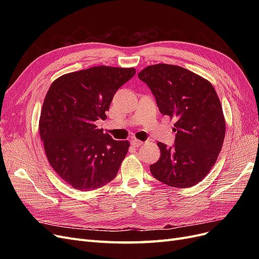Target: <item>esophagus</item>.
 <instances>
[{"mask_svg": "<svg viewBox=\"0 0 259 259\" xmlns=\"http://www.w3.org/2000/svg\"><path fill=\"white\" fill-rule=\"evenodd\" d=\"M131 144H132L133 146H135V147H139V146L144 145V143L142 142V140H138V139H136V138L132 139V140H131Z\"/></svg>", "mask_w": 259, "mask_h": 259, "instance_id": "34e87169", "label": "esophagus"}]
</instances>
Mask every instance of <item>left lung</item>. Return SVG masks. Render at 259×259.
Here are the masks:
<instances>
[{
  "label": "left lung",
  "instance_id": "8db88e82",
  "mask_svg": "<svg viewBox=\"0 0 259 259\" xmlns=\"http://www.w3.org/2000/svg\"><path fill=\"white\" fill-rule=\"evenodd\" d=\"M162 114L175 120V144L158 143L161 156L150 165L154 178L177 188L200 183L222 150L226 123L221 101L207 80L183 67L158 64L138 73Z\"/></svg>",
  "mask_w": 259,
  "mask_h": 259
}]
</instances>
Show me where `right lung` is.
Segmentation results:
<instances>
[{
    "label": "right lung",
    "mask_w": 259,
    "mask_h": 259,
    "mask_svg": "<svg viewBox=\"0 0 259 259\" xmlns=\"http://www.w3.org/2000/svg\"><path fill=\"white\" fill-rule=\"evenodd\" d=\"M134 68L93 67L61 75L46 94L38 130L51 166L74 189L91 191L115 178L128 151L96 121L105 120L114 94Z\"/></svg>",
    "instance_id": "right-lung-1"
}]
</instances>
